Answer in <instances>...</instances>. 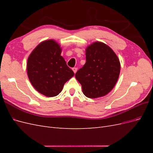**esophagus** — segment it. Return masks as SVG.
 Masks as SVG:
<instances>
[{"mask_svg":"<svg viewBox=\"0 0 153 153\" xmlns=\"http://www.w3.org/2000/svg\"><path fill=\"white\" fill-rule=\"evenodd\" d=\"M72 69H73V72H74V73H76V72L77 71V68H73Z\"/></svg>","mask_w":153,"mask_h":153,"instance_id":"esophagus-1","label":"esophagus"}]
</instances>
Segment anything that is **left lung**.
<instances>
[{"label": "left lung", "instance_id": "1", "mask_svg": "<svg viewBox=\"0 0 153 153\" xmlns=\"http://www.w3.org/2000/svg\"><path fill=\"white\" fill-rule=\"evenodd\" d=\"M86 62L75 74L84 94L97 98L112 90L119 78L121 64L115 52L108 45L95 42L85 50Z\"/></svg>", "mask_w": 153, "mask_h": 153}]
</instances>
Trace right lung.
Segmentation results:
<instances>
[{"mask_svg":"<svg viewBox=\"0 0 153 153\" xmlns=\"http://www.w3.org/2000/svg\"><path fill=\"white\" fill-rule=\"evenodd\" d=\"M61 54L60 45L49 39L37 46L27 60L30 83L37 91L47 97L57 96L64 84L74 75Z\"/></svg>","mask_w":153,"mask_h":153,"instance_id":"add662e5","label":"right lung"}]
</instances>
